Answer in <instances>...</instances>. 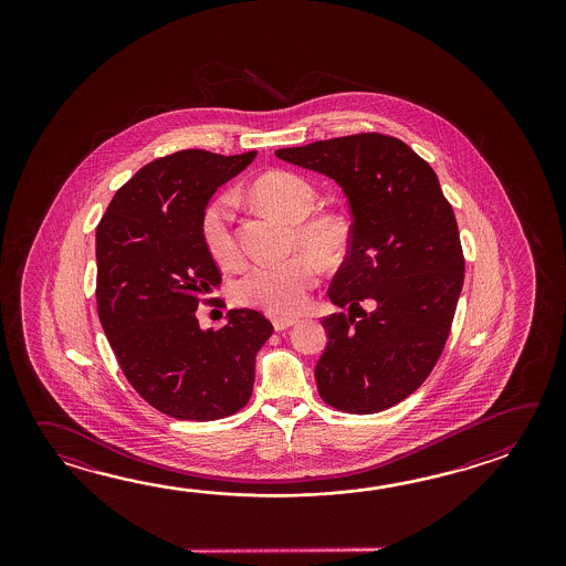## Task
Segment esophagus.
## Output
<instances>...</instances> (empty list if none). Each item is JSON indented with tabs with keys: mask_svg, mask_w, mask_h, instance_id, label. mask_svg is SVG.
Listing matches in <instances>:
<instances>
[{
	"mask_svg": "<svg viewBox=\"0 0 566 566\" xmlns=\"http://www.w3.org/2000/svg\"><path fill=\"white\" fill-rule=\"evenodd\" d=\"M297 324V319L295 317H285V315H275L273 317V327L281 332V329H287L291 325Z\"/></svg>",
	"mask_w": 566,
	"mask_h": 566,
	"instance_id": "1",
	"label": "esophagus"
}]
</instances>
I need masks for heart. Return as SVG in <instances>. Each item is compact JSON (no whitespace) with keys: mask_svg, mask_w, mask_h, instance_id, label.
Wrapping results in <instances>:
<instances>
[{"mask_svg":"<svg viewBox=\"0 0 566 566\" xmlns=\"http://www.w3.org/2000/svg\"><path fill=\"white\" fill-rule=\"evenodd\" d=\"M254 202L283 218L291 227V249L307 251L295 254L283 263L256 265L237 283L234 295L242 305L259 307L269 313L289 315L300 312L307 295L317 283L319 269L313 259L324 265L337 263L349 244V224L337 212H317V193L312 184L293 171H269L251 186ZM234 200L220 193L210 200L200 218V234L206 251L222 269L241 263V249L234 234Z\"/></svg>","mask_w":566,"mask_h":566,"instance_id":"heart-1","label":"heart"}]
</instances>
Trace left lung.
Masks as SVG:
<instances>
[{
	"instance_id": "obj_1",
	"label": "left lung",
	"mask_w": 566,
	"mask_h": 566,
	"mask_svg": "<svg viewBox=\"0 0 566 566\" xmlns=\"http://www.w3.org/2000/svg\"><path fill=\"white\" fill-rule=\"evenodd\" d=\"M275 156L336 181L354 218L348 256L327 291L348 315L322 322L329 339L315 364L319 397L354 415L390 409L446 348L465 271L453 208L433 168L397 137L360 133Z\"/></svg>"
}]
</instances>
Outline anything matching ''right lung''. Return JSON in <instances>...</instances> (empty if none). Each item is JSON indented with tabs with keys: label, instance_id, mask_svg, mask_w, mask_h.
Returning <instances> with one entry per match:
<instances>
[{
	"label": "right lung",
	"instance_id": "add662e5",
	"mask_svg": "<svg viewBox=\"0 0 566 566\" xmlns=\"http://www.w3.org/2000/svg\"><path fill=\"white\" fill-rule=\"evenodd\" d=\"M256 151L220 156L184 149L120 186L96 227V310L120 370L142 397L181 421H214L253 395L254 358L273 325L230 310L202 329L198 301L220 285L200 218L222 184Z\"/></svg>",
	"mask_w": 566,
	"mask_h": 566
}]
</instances>
